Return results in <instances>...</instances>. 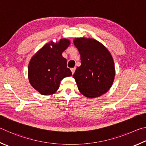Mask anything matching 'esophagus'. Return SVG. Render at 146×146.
Returning a JSON list of instances; mask_svg holds the SVG:
<instances>
[{
    "label": "esophagus",
    "instance_id": "obj_1",
    "mask_svg": "<svg viewBox=\"0 0 146 146\" xmlns=\"http://www.w3.org/2000/svg\"><path fill=\"white\" fill-rule=\"evenodd\" d=\"M75 70H76V68H75V67H74V68H71V71H72V74L74 73Z\"/></svg>",
    "mask_w": 146,
    "mask_h": 146
}]
</instances>
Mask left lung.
Segmentation results:
<instances>
[{"label":"left lung","mask_w":146,"mask_h":146,"mask_svg":"<svg viewBox=\"0 0 146 146\" xmlns=\"http://www.w3.org/2000/svg\"><path fill=\"white\" fill-rule=\"evenodd\" d=\"M74 43L81 55V65L73 75L79 90L88 98L103 95L111 88L115 74L110 52L92 38H76Z\"/></svg>","instance_id":"obj_1"}]
</instances>
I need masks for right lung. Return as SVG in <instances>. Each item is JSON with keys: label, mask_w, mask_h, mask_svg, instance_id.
<instances>
[{"label": "right lung", "mask_w": 146, "mask_h": 146, "mask_svg": "<svg viewBox=\"0 0 146 146\" xmlns=\"http://www.w3.org/2000/svg\"><path fill=\"white\" fill-rule=\"evenodd\" d=\"M70 45L65 38L54 43L50 42L40 48L31 59L28 66V78L35 90L48 96L54 94L64 78L72 76L66 66V60L62 52Z\"/></svg>", "instance_id": "add662e5"}]
</instances>
